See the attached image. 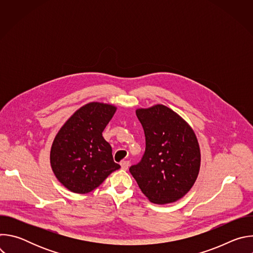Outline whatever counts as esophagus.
<instances>
[{
    "instance_id": "1",
    "label": "esophagus",
    "mask_w": 253,
    "mask_h": 253,
    "mask_svg": "<svg viewBox=\"0 0 253 253\" xmlns=\"http://www.w3.org/2000/svg\"><path fill=\"white\" fill-rule=\"evenodd\" d=\"M128 167H129V161L123 160V161L121 162V168H122L123 170H127Z\"/></svg>"
}]
</instances>
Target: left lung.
I'll return each instance as SVG.
<instances>
[{
  "label": "left lung",
  "instance_id": "8db88e82",
  "mask_svg": "<svg viewBox=\"0 0 253 253\" xmlns=\"http://www.w3.org/2000/svg\"><path fill=\"white\" fill-rule=\"evenodd\" d=\"M146 147L142 159L129 169L151 202L167 204L182 198L193 186L200 168L195 133L164 105L137 109Z\"/></svg>",
  "mask_w": 253,
  "mask_h": 253
}]
</instances>
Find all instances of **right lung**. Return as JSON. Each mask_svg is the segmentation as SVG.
I'll use <instances>...</instances> for the list:
<instances>
[{
  "mask_svg": "<svg viewBox=\"0 0 253 253\" xmlns=\"http://www.w3.org/2000/svg\"><path fill=\"white\" fill-rule=\"evenodd\" d=\"M116 112L110 104L84 105L62 126L52 144L50 161L59 181L70 191L88 193L120 168L102 136Z\"/></svg>",
  "mask_w": 253,
  "mask_h": 253,
  "instance_id": "1",
  "label": "right lung"
}]
</instances>
